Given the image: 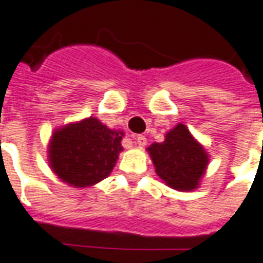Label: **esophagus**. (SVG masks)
<instances>
[{"mask_svg": "<svg viewBox=\"0 0 263 263\" xmlns=\"http://www.w3.org/2000/svg\"><path fill=\"white\" fill-rule=\"evenodd\" d=\"M135 141H137V143L139 145V146H145L146 145V138L143 137V135H137L135 137Z\"/></svg>", "mask_w": 263, "mask_h": 263, "instance_id": "obj_1", "label": "esophagus"}]
</instances>
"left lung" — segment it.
I'll return each instance as SVG.
<instances>
[{
    "label": "left lung",
    "instance_id": "1",
    "mask_svg": "<svg viewBox=\"0 0 263 263\" xmlns=\"http://www.w3.org/2000/svg\"><path fill=\"white\" fill-rule=\"evenodd\" d=\"M147 153L157 176L177 191L196 190L209 164V155L203 145L181 122L167 132L161 143H152Z\"/></svg>",
    "mask_w": 263,
    "mask_h": 263
}]
</instances>
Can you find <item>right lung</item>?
<instances>
[{"mask_svg": "<svg viewBox=\"0 0 263 263\" xmlns=\"http://www.w3.org/2000/svg\"><path fill=\"white\" fill-rule=\"evenodd\" d=\"M122 137L124 132L108 128L96 117L57 128L48 143L50 168L68 185H95L116 166Z\"/></svg>", "mask_w": 263, "mask_h": 263, "instance_id": "1", "label": "right lung"}]
</instances>
